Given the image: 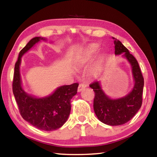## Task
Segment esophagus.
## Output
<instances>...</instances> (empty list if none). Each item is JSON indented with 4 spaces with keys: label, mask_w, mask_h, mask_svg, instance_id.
Segmentation results:
<instances>
[{
    "label": "esophagus",
    "mask_w": 157,
    "mask_h": 157,
    "mask_svg": "<svg viewBox=\"0 0 157 157\" xmlns=\"http://www.w3.org/2000/svg\"><path fill=\"white\" fill-rule=\"evenodd\" d=\"M86 87V85H85L84 84H79V86H78V91L79 92H80L81 91H82L84 89H85Z\"/></svg>",
    "instance_id": "obj_1"
}]
</instances>
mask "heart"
Returning a JSON list of instances; mask_svg holds the SVG:
<instances>
[{"label": "heart", "mask_w": 157, "mask_h": 157, "mask_svg": "<svg viewBox=\"0 0 157 157\" xmlns=\"http://www.w3.org/2000/svg\"><path fill=\"white\" fill-rule=\"evenodd\" d=\"M98 50V46L96 44H91L86 48V49L85 50L83 55L79 57L78 62V65L79 66H83L86 63L90 62L93 58L94 57L95 55L96 54V52ZM102 68V63L101 61H98L96 63V64L95 65L94 68H93V71L94 73H98L101 71V69Z\"/></svg>", "instance_id": "1"}]
</instances>
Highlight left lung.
Segmentation results:
<instances>
[{
    "label": "left lung",
    "instance_id": "obj_1",
    "mask_svg": "<svg viewBox=\"0 0 157 157\" xmlns=\"http://www.w3.org/2000/svg\"><path fill=\"white\" fill-rule=\"evenodd\" d=\"M115 54L123 53L132 68L135 84L132 91L124 98L112 100L105 95L98 82H94L89 86L95 93L94 109L98 118L106 124L111 126L121 125L126 123L135 116L142 105V95L144 79L139 63L128 49L115 38Z\"/></svg>",
    "mask_w": 157,
    "mask_h": 157
}]
</instances>
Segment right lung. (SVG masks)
<instances>
[{"mask_svg":"<svg viewBox=\"0 0 157 157\" xmlns=\"http://www.w3.org/2000/svg\"><path fill=\"white\" fill-rule=\"evenodd\" d=\"M36 36L32 39L21 50L15 63L12 91L22 118L36 128L44 131H53L66 123L71 112V100L78 91V83L64 85L57 88L52 95L36 98L28 95L21 87L19 71L21 57L40 40Z\"/></svg>","mask_w":157,"mask_h":157,"instance_id":"add662e5","label":"right lung"}]
</instances>
